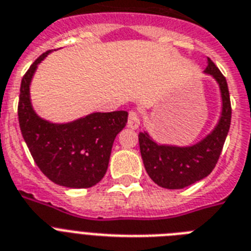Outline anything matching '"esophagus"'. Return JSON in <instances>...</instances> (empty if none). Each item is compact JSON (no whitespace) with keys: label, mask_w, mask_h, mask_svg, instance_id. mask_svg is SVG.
Returning <instances> with one entry per match:
<instances>
[{"label":"esophagus","mask_w":251,"mask_h":251,"mask_svg":"<svg viewBox=\"0 0 251 251\" xmlns=\"http://www.w3.org/2000/svg\"><path fill=\"white\" fill-rule=\"evenodd\" d=\"M139 125H140V119H139V115L135 111H130L129 112V119H127V126L130 129L135 130L138 129Z\"/></svg>","instance_id":"34e87169"}]
</instances>
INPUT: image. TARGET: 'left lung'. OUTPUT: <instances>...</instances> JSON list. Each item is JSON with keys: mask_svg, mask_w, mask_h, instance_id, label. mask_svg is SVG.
Wrapping results in <instances>:
<instances>
[{"mask_svg": "<svg viewBox=\"0 0 251 251\" xmlns=\"http://www.w3.org/2000/svg\"><path fill=\"white\" fill-rule=\"evenodd\" d=\"M204 74L218 84L221 93V116L213 130L193 145L161 144L148 131L139 132V145L143 163L149 177L165 189H184L207 177L216 167L231 125V102L226 77L213 61L207 58Z\"/></svg>", "mask_w": 251, "mask_h": 251, "instance_id": "obj_1", "label": "left lung"}]
</instances>
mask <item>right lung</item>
Wrapping results in <instances>:
<instances>
[{"label": "right lung", "mask_w": 251, "mask_h": 251, "mask_svg": "<svg viewBox=\"0 0 251 251\" xmlns=\"http://www.w3.org/2000/svg\"><path fill=\"white\" fill-rule=\"evenodd\" d=\"M50 52L39 56L23 76L20 130L34 162L52 182L71 189L92 187L106 175L113 142L126 126L127 112H93L62 124L39 117L31 104L30 83L38 65Z\"/></svg>", "instance_id": "obj_1"}]
</instances>
